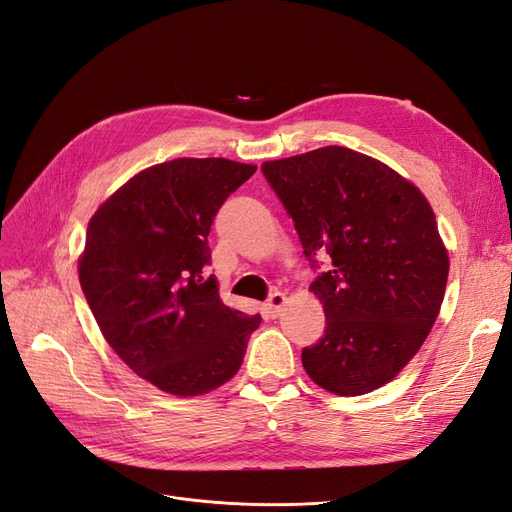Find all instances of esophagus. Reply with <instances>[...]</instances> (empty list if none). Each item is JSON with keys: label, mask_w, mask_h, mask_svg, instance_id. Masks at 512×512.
Masks as SVG:
<instances>
[{"label": "esophagus", "mask_w": 512, "mask_h": 512, "mask_svg": "<svg viewBox=\"0 0 512 512\" xmlns=\"http://www.w3.org/2000/svg\"><path fill=\"white\" fill-rule=\"evenodd\" d=\"M285 302H287V298H285V293H280V291H274L270 298H268V302L263 304L266 306V312L268 315L272 317V319H276L278 315H280V310H283V306H285Z\"/></svg>", "instance_id": "1"}]
</instances>
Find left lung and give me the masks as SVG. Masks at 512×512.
<instances>
[{
  "mask_svg": "<svg viewBox=\"0 0 512 512\" xmlns=\"http://www.w3.org/2000/svg\"><path fill=\"white\" fill-rule=\"evenodd\" d=\"M295 223L325 334L302 366L336 395H364L417 355L447 289L449 255L425 195L385 163L323 146L261 166Z\"/></svg>",
  "mask_w": 512,
  "mask_h": 512,
  "instance_id": "1",
  "label": "left lung"
}]
</instances>
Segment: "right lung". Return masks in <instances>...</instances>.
Here are the masks:
<instances>
[{
	"mask_svg": "<svg viewBox=\"0 0 512 512\" xmlns=\"http://www.w3.org/2000/svg\"><path fill=\"white\" fill-rule=\"evenodd\" d=\"M255 170L172 159L129 178L89 221L82 293L114 353L161 391L187 398L227 383L261 323L225 306L206 278L212 221Z\"/></svg>",
	"mask_w": 512,
	"mask_h": 512,
	"instance_id": "obj_1",
	"label": "right lung"
}]
</instances>
